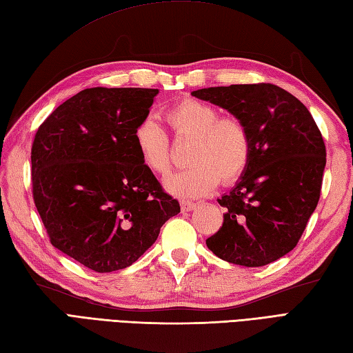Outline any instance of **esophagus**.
<instances>
[{
  "mask_svg": "<svg viewBox=\"0 0 353 353\" xmlns=\"http://www.w3.org/2000/svg\"><path fill=\"white\" fill-rule=\"evenodd\" d=\"M181 206H182L183 212H188V211H192V209L197 206V203H194V201H191V200H182Z\"/></svg>",
  "mask_w": 353,
  "mask_h": 353,
  "instance_id": "esophagus-1",
  "label": "esophagus"
}]
</instances>
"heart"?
I'll return each mask as SVG.
<instances>
[{"label":"heart","mask_w":353,"mask_h":353,"mask_svg":"<svg viewBox=\"0 0 353 353\" xmlns=\"http://www.w3.org/2000/svg\"><path fill=\"white\" fill-rule=\"evenodd\" d=\"M177 139H192L188 170L170 176L165 186L179 197H201L216 183L230 185L244 174L252 156V138L243 119L221 115L212 104L185 99L165 112ZM134 145L141 161L154 174L167 176L172 167L168 133L153 117L134 127Z\"/></svg>","instance_id":"obj_1"}]
</instances>
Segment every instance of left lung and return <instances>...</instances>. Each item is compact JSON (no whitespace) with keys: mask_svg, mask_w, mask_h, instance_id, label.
Masks as SVG:
<instances>
[{"mask_svg":"<svg viewBox=\"0 0 353 353\" xmlns=\"http://www.w3.org/2000/svg\"><path fill=\"white\" fill-rule=\"evenodd\" d=\"M200 100L243 119L252 156L241 179L219 199L223 226L206 239L220 259L262 267L297 245L316 211L326 147L310 110L272 83L197 89Z\"/></svg>","mask_w":353,"mask_h":353,"instance_id":"8db88e82","label":"left lung"}]
</instances>
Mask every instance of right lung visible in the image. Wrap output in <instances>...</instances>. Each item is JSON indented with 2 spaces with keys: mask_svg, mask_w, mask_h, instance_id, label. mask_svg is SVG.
Masks as SVG:
<instances>
[{
  "mask_svg": "<svg viewBox=\"0 0 353 353\" xmlns=\"http://www.w3.org/2000/svg\"><path fill=\"white\" fill-rule=\"evenodd\" d=\"M157 89L89 88L39 125L33 200L51 244L99 273L132 265L181 212L141 161L134 127Z\"/></svg>",
  "mask_w": 353,
  "mask_h": 353,
  "instance_id": "add662e5",
  "label": "right lung"
}]
</instances>
